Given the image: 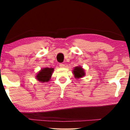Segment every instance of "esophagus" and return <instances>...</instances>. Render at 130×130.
I'll list each match as a JSON object with an SVG mask.
<instances>
[{
  "label": "esophagus",
  "mask_w": 130,
  "mask_h": 130,
  "mask_svg": "<svg viewBox=\"0 0 130 130\" xmlns=\"http://www.w3.org/2000/svg\"><path fill=\"white\" fill-rule=\"evenodd\" d=\"M59 66H60V67H61V68H63V67H65V65H64L63 63H60L59 64Z\"/></svg>",
  "instance_id": "1"
}]
</instances>
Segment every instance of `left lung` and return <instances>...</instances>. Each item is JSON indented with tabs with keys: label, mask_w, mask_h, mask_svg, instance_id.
Listing matches in <instances>:
<instances>
[{
	"label": "left lung",
	"mask_w": 130,
	"mask_h": 130,
	"mask_svg": "<svg viewBox=\"0 0 130 130\" xmlns=\"http://www.w3.org/2000/svg\"><path fill=\"white\" fill-rule=\"evenodd\" d=\"M73 74H74V77L76 78H79V77H83L85 75V73L84 70L82 67H76L74 68Z\"/></svg>",
	"instance_id": "1"
}]
</instances>
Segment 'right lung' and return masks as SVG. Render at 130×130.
Listing matches in <instances>:
<instances>
[{"mask_svg":"<svg viewBox=\"0 0 130 130\" xmlns=\"http://www.w3.org/2000/svg\"><path fill=\"white\" fill-rule=\"evenodd\" d=\"M53 68H44L37 74V79L40 82L44 83L50 80L52 74L53 72Z\"/></svg>","mask_w":130,"mask_h":130,"instance_id":"1","label":"right lung"}]
</instances>
